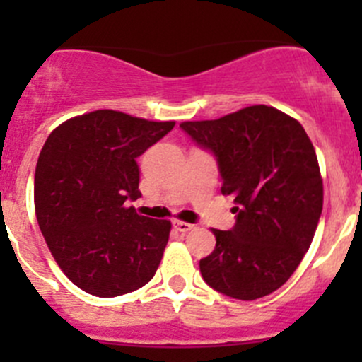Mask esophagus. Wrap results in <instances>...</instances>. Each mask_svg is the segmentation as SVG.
Segmentation results:
<instances>
[{
    "label": "esophagus",
    "mask_w": 362,
    "mask_h": 362,
    "mask_svg": "<svg viewBox=\"0 0 362 362\" xmlns=\"http://www.w3.org/2000/svg\"><path fill=\"white\" fill-rule=\"evenodd\" d=\"M173 228L180 233H187V231H191L194 226L189 224V222H184V221H173Z\"/></svg>",
    "instance_id": "1"
}]
</instances>
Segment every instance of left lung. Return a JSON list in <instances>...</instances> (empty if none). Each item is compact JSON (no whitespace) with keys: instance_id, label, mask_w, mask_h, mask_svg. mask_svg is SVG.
<instances>
[{"instance_id":"8db88e82","label":"left lung","mask_w":362,"mask_h":362,"mask_svg":"<svg viewBox=\"0 0 362 362\" xmlns=\"http://www.w3.org/2000/svg\"><path fill=\"white\" fill-rule=\"evenodd\" d=\"M180 127L214 154L222 194L236 204L235 226L214 229L215 249L199 261L203 280L242 301L272 294L296 272L322 214V178L308 134L266 105Z\"/></svg>"}]
</instances>
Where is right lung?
I'll return each mask as SVG.
<instances>
[{
  "label": "right lung",
  "mask_w": 362,
  "mask_h": 362,
  "mask_svg": "<svg viewBox=\"0 0 362 362\" xmlns=\"http://www.w3.org/2000/svg\"><path fill=\"white\" fill-rule=\"evenodd\" d=\"M115 110L73 117L52 131L35 171L40 229L64 275L86 293L115 298L151 282L170 221L138 215L136 159L173 129Z\"/></svg>",
  "instance_id": "1"
}]
</instances>
